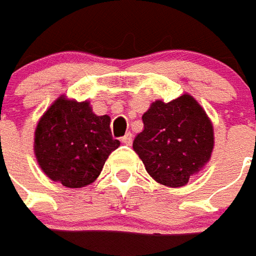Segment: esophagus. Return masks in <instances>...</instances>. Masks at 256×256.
Instances as JSON below:
<instances>
[{
    "label": "esophagus",
    "instance_id": "esophagus-1",
    "mask_svg": "<svg viewBox=\"0 0 256 256\" xmlns=\"http://www.w3.org/2000/svg\"><path fill=\"white\" fill-rule=\"evenodd\" d=\"M123 142V144H126V146H132V141H133V138H132V134L128 133L126 136H123L122 140H120Z\"/></svg>",
    "mask_w": 256,
    "mask_h": 256
}]
</instances>
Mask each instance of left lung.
Masks as SVG:
<instances>
[{
	"mask_svg": "<svg viewBox=\"0 0 256 256\" xmlns=\"http://www.w3.org/2000/svg\"><path fill=\"white\" fill-rule=\"evenodd\" d=\"M144 128L133 141L150 176L168 187H183L201 170L214 150V126L188 94L155 101L142 115Z\"/></svg>",
	"mask_w": 256,
	"mask_h": 256,
	"instance_id": "obj_1",
	"label": "left lung"
}]
</instances>
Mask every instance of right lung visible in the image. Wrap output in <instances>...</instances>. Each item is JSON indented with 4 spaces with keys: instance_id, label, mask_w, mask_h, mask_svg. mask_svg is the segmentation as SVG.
<instances>
[{
    "instance_id": "obj_1",
    "label": "right lung",
    "mask_w": 256,
    "mask_h": 256,
    "mask_svg": "<svg viewBox=\"0 0 256 256\" xmlns=\"http://www.w3.org/2000/svg\"><path fill=\"white\" fill-rule=\"evenodd\" d=\"M110 124V116L96 115L88 101L58 98L34 132V154L42 172L69 188L92 183L110 152L120 146Z\"/></svg>"
}]
</instances>
